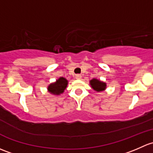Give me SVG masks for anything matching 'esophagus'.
<instances>
[{
	"mask_svg": "<svg viewBox=\"0 0 153 153\" xmlns=\"http://www.w3.org/2000/svg\"><path fill=\"white\" fill-rule=\"evenodd\" d=\"M76 79H81L82 76H81V75H79V74L76 75Z\"/></svg>",
	"mask_w": 153,
	"mask_h": 153,
	"instance_id": "obj_1",
	"label": "esophagus"
}]
</instances>
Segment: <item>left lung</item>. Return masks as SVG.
Here are the masks:
<instances>
[{"mask_svg": "<svg viewBox=\"0 0 153 153\" xmlns=\"http://www.w3.org/2000/svg\"><path fill=\"white\" fill-rule=\"evenodd\" d=\"M89 84L92 89L97 92H102L106 90L107 88V84L106 82L103 81H101L100 79H98L97 78H93L92 79L90 80Z\"/></svg>", "mask_w": 153, "mask_h": 153, "instance_id": "obj_1", "label": "left lung"}]
</instances>
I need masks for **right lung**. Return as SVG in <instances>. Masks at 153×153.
Instances as JSON below:
<instances>
[{
    "instance_id": "obj_1",
    "label": "right lung",
    "mask_w": 153,
    "mask_h": 153,
    "mask_svg": "<svg viewBox=\"0 0 153 153\" xmlns=\"http://www.w3.org/2000/svg\"><path fill=\"white\" fill-rule=\"evenodd\" d=\"M68 81L64 77L61 76L56 80L54 82L51 83L47 88L48 92L54 96H59L63 94L65 90L67 88Z\"/></svg>"
}]
</instances>
